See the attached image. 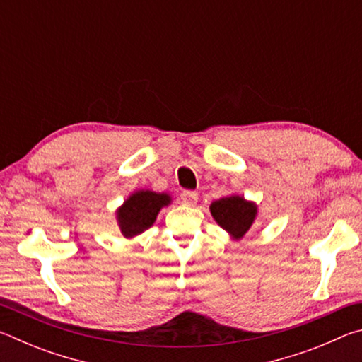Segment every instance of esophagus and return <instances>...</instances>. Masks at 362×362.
Instances as JSON below:
<instances>
[{"mask_svg":"<svg viewBox=\"0 0 362 362\" xmlns=\"http://www.w3.org/2000/svg\"><path fill=\"white\" fill-rule=\"evenodd\" d=\"M180 199L185 206H194L196 203H198V193H196V192H183L180 194Z\"/></svg>","mask_w":362,"mask_h":362,"instance_id":"esophagus-1","label":"esophagus"}]
</instances>
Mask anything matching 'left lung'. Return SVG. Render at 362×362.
Here are the masks:
<instances>
[{"mask_svg":"<svg viewBox=\"0 0 362 362\" xmlns=\"http://www.w3.org/2000/svg\"><path fill=\"white\" fill-rule=\"evenodd\" d=\"M209 209L214 220L236 241L243 240L257 218V204L240 194L214 201Z\"/></svg>","mask_w":362,"mask_h":362,"instance_id":"obj_1","label":"left lung"}]
</instances>
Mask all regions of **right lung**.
<instances>
[{"instance_id": "1", "label": "right lung", "mask_w": 362, "mask_h": 362, "mask_svg": "<svg viewBox=\"0 0 362 362\" xmlns=\"http://www.w3.org/2000/svg\"><path fill=\"white\" fill-rule=\"evenodd\" d=\"M170 194L156 193L151 189H139L134 192L118 209L116 220L124 238H134L148 230L155 223L159 211L164 206H169Z\"/></svg>"}]
</instances>
